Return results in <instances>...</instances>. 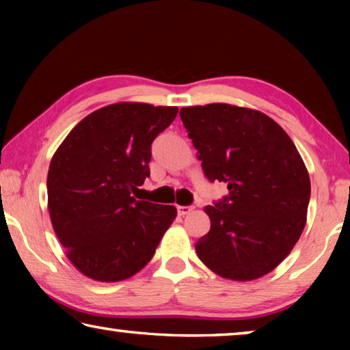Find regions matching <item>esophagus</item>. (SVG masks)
Here are the masks:
<instances>
[{"mask_svg": "<svg viewBox=\"0 0 350 350\" xmlns=\"http://www.w3.org/2000/svg\"><path fill=\"white\" fill-rule=\"evenodd\" d=\"M191 211H193V206H183V205L177 206V213H179V216H187Z\"/></svg>", "mask_w": 350, "mask_h": 350, "instance_id": "esophagus-1", "label": "esophagus"}]
</instances>
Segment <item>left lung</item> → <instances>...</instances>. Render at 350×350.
Listing matches in <instances>:
<instances>
[{
  "mask_svg": "<svg viewBox=\"0 0 350 350\" xmlns=\"http://www.w3.org/2000/svg\"><path fill=\"white\" fill-rule=\"evenodd\" d=\"M183 126L206 179L228 196L205 206L211 227L196 242L216 275L253 281L275 270L306 227L310 179L292 139L264 112L228 103L187 106Z\"/></svg>",
  "mask_w": 350,
  "mask_h": 350,
  "instance_id": "left-lung-1",
  "label": "left lung"
}]
</instances>
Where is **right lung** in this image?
<instances>
[{
	"mask_svg": "<svg viewBox=\"0 0 350 350\" xmlns=\"http://www.w3.org/2000/svg\"><path fill=\"white\" fill-rule=\"evenodd\" d=\"M177 106L120 102L91 112L57 148L47 173L52 227L74 267L118 282L150 262L177 216L173 205L137 200L150 177L151 144Z\"/></svg>",
	"mask_w": 350,
	"mask_h": 350,
	"instance_id": "add662e5",
	"label": "right lung"
}]
</instances>
